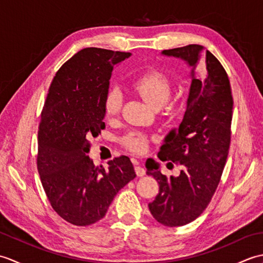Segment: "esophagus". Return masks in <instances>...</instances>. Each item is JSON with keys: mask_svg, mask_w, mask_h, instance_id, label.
Returning <instances> with one entry per match:
<instances>
[{"mask_svg": "<svg viewBox=\"0 0 263 263\" xmlns=\"http://www.w3.org/2000/svg\"><path fill=\"white\" fill-rule=\"evenodd\" d=\"M133 163H135V165H136V167H135V171H136V173H137V175L138 176H144L146 175V170L143 168V167H141L140 165H139V161L138 160H133Z\"/></svg>", "mask_w": 263, "mask_h": 263, "instance_id": "obj_1", "label": "esophagus"}]
</instances>
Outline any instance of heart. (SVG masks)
<instances>
[{"mask_svg":"<svg viewBox=\"0 0 263 263\" xmlns=\"http://www.w3.org/2000/svg\"><path fill=\"white\" fill-rule=\"evenodd\" d=\"M132 88L152 105L154 108L164 106L172 95V85L168 78L157 70H150L138 76L132 81ZM123 104L121 89L111 87L104 99V109L107 117H115L120 114ZM123 146L133 153H142L147 148L148 138L142 132L130 131L122 138Z\"/></svg>","mask_w":263,"mask_h":263,"instance_id":"obj_1","label":"heart"}]
</instances>
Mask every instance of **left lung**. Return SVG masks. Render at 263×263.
Wrapping results in <instances>:
<instances>
[{
    "label": "left lung",
    "mask_w": 263,
    "mask_h": 263,
    "mask_svg": "<svg viewBox=\"0 0 263 263\" xmlns=\"http://www.w3.org/2000/svg\"><path fill=\"white\" fill-rule=\"evenodd\" d=\"M187 45L161 52L191 66L186 110L177 128L166 136L158 158L183 166L178 176L161 174L159 164L146 163L147 174L159 184V193L148 204L154 218L168 227L183 226L202 214L209 204L226 164L231 143L233 96L228 76L219 61L205 51V74L194 70L203 51ZM170 164V163H168Z\"/></svg>",
    "instance_id": "obj_1"
}]
</instances>
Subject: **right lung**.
<instances>
[{"instance_id": "1", "label": "right lung", "mask_w": 263, "mask_h": 263, "mask_svg": "<svg viewBox=\"0 0 263 263\" xmlns=\"http://www.w3.org/2000/svg\"><path fill=\"white\" fill-rule=\"evenodd\" d=\"M131 53L88 47L61 66L49 87L38 130L37 168L53 209L76 226L95 224L116 193L136 177L126 156L95 166L88 139L105 128L104 99L114 65Z\"/></svg>"}]
</instances>
